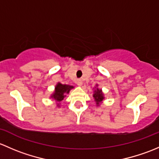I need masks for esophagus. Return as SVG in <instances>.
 Segmentation results:
<instances>
[{"label":"esophagus","instance_id":"1","mask_svg":"<svg viewBox=\"0 0 159 159\" xmlns=\"http://www.w3.org/2000/svg\"><path fill=\"white\" fill-rule=\"evenodd\" d=\"M76 84H77L78 86H81L82 85H83V82H82V80H78L77 81H76Z\"/></svg>","mask_w":159,"mask_h":159}]
</instances>
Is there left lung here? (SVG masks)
<instances>
[{
    "label": "left lung",
    "instance_id": "1",
    "mask_svg": "<svg viewBox=\"0 0 159 159\" xmlns=\"http://www.w3.org/2000/svg\"><path fill=\"white\" fill-rule=\"evenodd\" d=\"M93 89H94V91H93V97L94 98V101L96 102V106H99L105 99L104 93H102V89L98 88V84L96 85V87L93 88Z\"/></svg>",
    "mask_w": 159,
    "mask_h": 159
}]
</instances>
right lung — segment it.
<instances>
[{"instance_id":"obj_1","label":"right lung","mask_w":159,"mask_h":159,"mask_svg":"<svg viewBox=\"0 0 159 159\" xmlns=\"http://www.w3.org/2000/svg\"><path fill=\"white\" fill-rule=\"evenodd\" d=\"M73 88L74 86H70V85L62 84L60 83H57V85L55 86L54 91L50 96V98L55 100V102H57V107H60V102L63 100V99L66 96V94H69L70 91Z\"/></svg>"}]
</instances>
